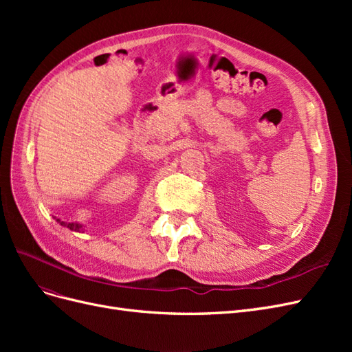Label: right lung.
Listing matches in <instances>:
<instances>
[{
    "label": "right lung",
    "instance_id": "1",
    "mask_svg": "<svg viewBox=\"0 0 352 352\" xmlns=\"http://www.w3.org/2000/svg\"><path fill=\"white\" fill-rule=\"evenodd\" d=\"M57 221H60V220H57ZM63 226H66V228H69V229H72V230H78L79 232V229L82 228L80 225H78V223H65V221H60Z\"/></svg>",
    "mask_w": 352,
    "mask_h": 352
}]
</instances>
